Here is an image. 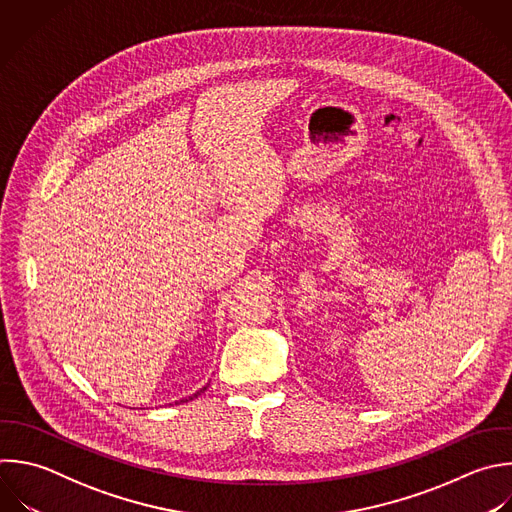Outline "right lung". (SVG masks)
Wrapping results in <instances>:
<instances>
[{
  "mask_svg": "<svg viewBox=\"0 0 512 512\" xmlns=\"http://www.w3.org/2000/svg\"><path fill=\"white\" fill-rule=\"evenodd\" d=\"M204 390H206V386H204V388H200V390H198V392H194V394H192V396H190V398H186V400H180V402H188V400H192V398H198V396H200V394H202V392H204Z\"/></svg>",
  "mask_w": 512,
  "mask_h": 512,
  "instance_id": "obj_1",
  "label": "right lung"
}]
</instances>
